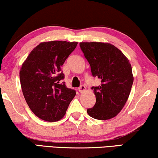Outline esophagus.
<instances>
[{
  "label": "esophagus",
  "mask_w": 158,
  "mask_h": 158,
  "mask_svg": "<svg viewBox=\"0 0 158 158\" xmlns=\"http://www.w3.org/2000/svg\"><path fill=\"white\" fill-rule=\"evenodd\" d=\"M85 90H86V88L84 85H81V87H79V88H78V90L80 93H83Z\"/></svg>",
  "instance_id": "obj_1"
}]
</instances>
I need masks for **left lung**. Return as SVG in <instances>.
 Wrapping results in <instances>:
<instances>
[{"label":"left lung","mask_w":158,"mask_h":158,"mask_svg":"<svg viewBox=\"0 0 158 158\" xmlns=\"http://www.w3.org/2000/svg\"><path fill=\"white\" fill-rule=\"evenodd\" d=\"M80 47L89 62L93 76L101 81V85L91 88L96 101L87 110L88 115L98 120L115 117L124 106L133 84L129 60L110 43L81 42Z\"/></svg>","instance_id":"1"}]
</instances>
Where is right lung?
<instances>
[{"label":"right lung","instance_id":"right-lung-1","mask_svg":"<svg viewBox=\"0 0 158 158\" xmlns=\"http://www.w3.org/2000/svg\"><path fill=\"white\" fill-rule=\"evenodd\" d=\"M77 44V42H41L23 62L19 72L21 89L31 111L46 122L63 118L75 90L61 83V67Z\"/></svg>","mask_w":158,"mask_h":158}]
</instances>
